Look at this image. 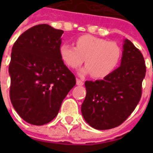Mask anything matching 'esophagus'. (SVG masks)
<instances>
[{
  "label": "esophagus",
  "mask_w": 153,
  "mask_h": 153,
  "mask_svg": "<svg viewBox=\"0 0 153 153\" xmlns=\"http://www.w3.org/2000/svg\"><path fill=\"white\" fill-rule=\"evenodd\" d=\"M76 84L78 86H82L84 84V82H83L82 80L79 79V78H76Z\"/></svg>",
  "instance_id": "1"
}]
</instances>
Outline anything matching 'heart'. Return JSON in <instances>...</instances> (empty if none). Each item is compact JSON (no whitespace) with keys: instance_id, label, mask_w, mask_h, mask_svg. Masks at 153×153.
Instances as JSON below:
<instances>
[{"instance_id":"1","label":"heart","mask_w":153,"mask_h":153,"mask_svg":"<svg viewBox=\"0 0 153 153\" xmlns=\"http://www.w3.org/2000/svg\"><path fill=\"white\" fill-rule=\"evenodd\" d=\"M62 61L69 68L76 69L85 60L83 74L91 73L95 78H104L114 71L120 61L122 52L114 42L91 35H83L76 40V47L64 43L59 48Z\"/></svg>"}]
</instances>
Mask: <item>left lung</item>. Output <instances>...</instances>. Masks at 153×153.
<instances>
[{
    "label": "left lung",
    "mask_w": 153,
    "mask_h": 153,
    "mask_svg": "<svg viewBox=\"0 0 153 153\" xmlns=\"http://www.w3.org/2000/svg\"><path fill=\"white\" fill-rule=\"evenodd\" d=\"M146 71L142 53L125 39L120 66L103 80L85 82L87 94L81 110L86 122L100 130L122 124L140 100Z\"/></svg>",
    "instance_id": "left-lung-1"
}]
</instances>
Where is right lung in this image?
Returning <instances> with one entry per match:
<instances>
[{
  "instance_id": "right-lung-1",
  "label": "right lung",
  "mask_w": 153,
  "mask_h": 153,
  "mask_svg": "<svg viewBox=\"0 0 153 153\" xmlns=\"http://www.w3.org/2000/svg\"><path fill=\"white\" fill-rule=\"evenodd\" d=\"M61 30L38 25L13 44L9 75L10 100L24 120L44 125L55 117L62 101L76 85V77L59 55Z\"/></svg>"
}]
</instances>
